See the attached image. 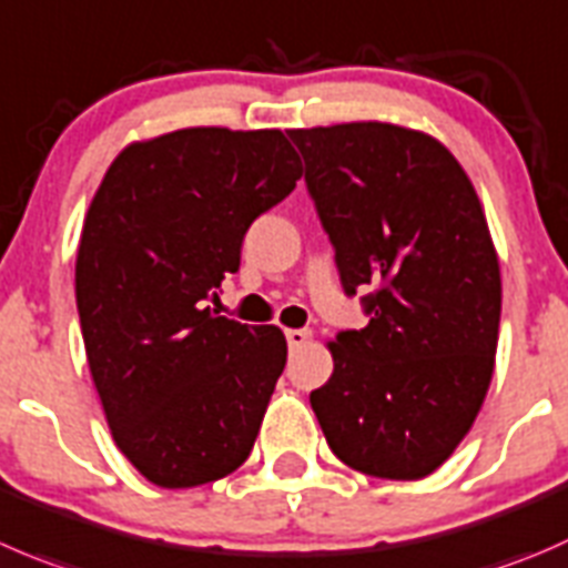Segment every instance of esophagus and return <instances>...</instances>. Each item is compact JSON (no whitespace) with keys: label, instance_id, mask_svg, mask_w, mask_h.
<instances>
[{"label":"esophagus","instance_id":"obj_1","mask_svg":"<svg viewBox=\"0 0 568 568\" xmlns=\"http://www.w3.org/2000/svg\"><path fill=\"white\" fill-rule=\"evenodd\" d=\"M311 338V329H285V341H288V349L296 352L307 344Z\"/></svg>","mask_w":568,"mask_h":568}]
</instances>
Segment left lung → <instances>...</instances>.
Masks as SVG:
<instances>
[{"mask_svg":"<svg viewBox=\"0 0 568 568\" xmlns=\"http://www.w3.org/2000/svg\"><path fill=\"white\" fill-rule=\"evenodd\" d=\"M346 294L372 318L329 341L311 407L335 458L422 480L471 430L494 374L499 257L477 191L427 132L383 121L288 130Z\"/></svg>","mask_w":568,"mask_h":568,"instance_id":"left-lung-1","label":"left lung"}]
</instances>
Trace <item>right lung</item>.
Segmentation results:
<instances>
[{"instance_id": "add662e5", "label": "right lung", "mask_w": 568, "mask_h": 568, "mask_svg": "<svg viewBox=\"0 0 568 568\" xmlns=\"http://www.w3.org/2000/svg\"><path fill=\"white\" fill-rule=\"evenodd\" d=\"M300 178L280 130L189 126L124 146L93 194L74 268L82 341L115 447L155 486H205L255 447L288 344L207 300Z\"/></svg>"}]
</instances>
